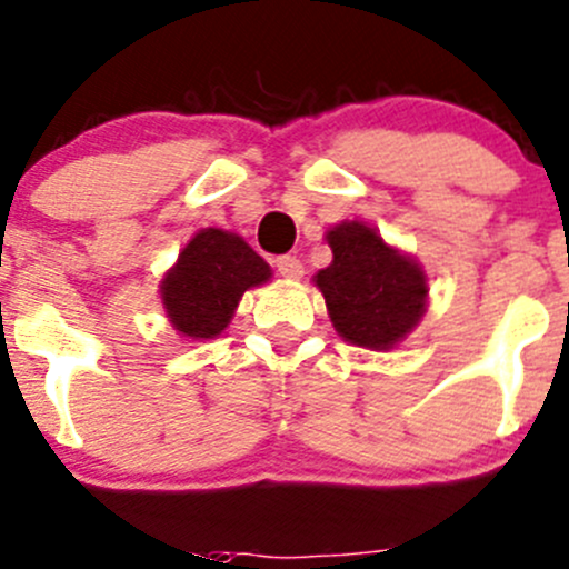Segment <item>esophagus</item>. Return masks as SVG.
Wrapping results in <instances>:
<instances>
[{
  "instance_id": "34e87169",
  "label": "esophagus",
  "mask_w": 569,
  "mask_h": 569,
  "mask_svg": "<svg viewBox=\"0 0 569 569\" xmlns=\"http://www.w3.org/2000/svg\"><path fill=\"white\" fill-rule=\"evenodd\" d=\"M278 272L283 274L286 280H300V278H302V263H300V258H295V256H280V258H278Z\"/></svg>"
}]
</instances>
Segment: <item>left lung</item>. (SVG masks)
Here are the masks:
<instances>
[{"mask_svg": "<svg viewBox=\"0 0 569 569\" xmlns=\"http://www.w3.org/2000/svg\"><path fill=\"white\" fill-rule=\"evenodd\" d=\"M330 267L313 274L332 327L371 352L399 347L429 306V278L410 252L393 248L375 226L343 220L325 233Z\"/></svg>", "mask_w": 569, "mask_h": 569, "instance_id": "8db88e82", "label": "left lung"}]
</instances>
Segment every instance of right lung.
<instances>
[{
  "mask_svg": "<svg viewBox=\"0 0 569 569\" xmlns=\"http://www.w3.org/2000/svg\"><path fill=\"white\" fill-rule=\"evenodd\" d=\"M272 278L269 263L226 228L194 233L159 280L164 317L183 341L217 338L237 313L244 291Z\"/></svg>",
  "mask_w": 569,
  "mask_h": 569,
  "instance_id": "obj_1",
  "label": "right lung"
}]
</instances>
